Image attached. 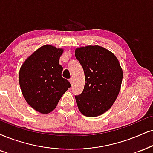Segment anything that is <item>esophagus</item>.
Returning <instances> with one entry per match:
<instances>
[{
  "label": "esophagus",
  "instance_id": "34e87169",
  "mask_svg": "<svg viewBox=\"0 0 153 153\" xmlns=\"http://www.w3.org/2000/svg\"><path fill=\"white\" fill-rule=\"evenodd\" d=\"M69 82H70V83L71 84V85H72L73 83V78H71L70 80H69Z\"/></svg>",
  "mask_w": 153,
  "mask_h": 153
}]
</instances>
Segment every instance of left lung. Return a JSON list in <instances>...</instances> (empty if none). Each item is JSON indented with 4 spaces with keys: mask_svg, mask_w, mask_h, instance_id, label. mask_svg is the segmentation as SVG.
I'll use <instances>...</instances> for the list:
<instances>
[{
    "mask_svg": "<svg viewBox=\"0 0 153 153\" xmlns=\"http://www.w3.org/2000/svg\"><path fill=\"white\" fill-rule=\"evenodd\" d=\"M75 55L85 73L82 92L75 95L84 116L95 117L109 110L121 89L123 71L114 54L100 46L75 49Z\"/></svg>",
    "mask_w": 153,
    "mask_h": 153,
    "instance_id": "obj_1",
    "label": "left lung"
}]
</instances>
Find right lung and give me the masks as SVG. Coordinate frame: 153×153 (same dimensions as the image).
Segmentation results:
<instances>
[{
	"label": "right lung",
	"instance_id": "obj_1",
	"mask_svg": "<svg viewBox=\"0 0 153 153\" xmlns=\"http://www.w3.org/2000/svg\"><path fill=\"white\" fill-rule=\"evenodd\" d=\"M62 49L46 44L25 60L19 73V82L25 100L42 114L53 111L71 86L62 78L59 64Z\"/></svg>",
	"mask_w": 153,
	"mask_h": 153
}]
</instances>
